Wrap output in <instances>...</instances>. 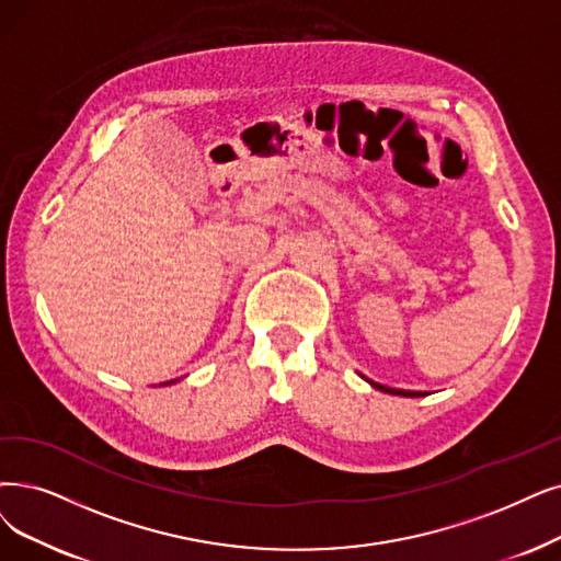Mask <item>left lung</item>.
<instances>
[{
    "instance_id": "8db88e82",
    "label": "left lung",
    "mask_w": 561,
    "mask_h": 561,
    "mask_svg": "<svg viewBox=\"0 0 561 561\" xmlns=\"http://www.w3.org/2000/svg\"><path fill=\"white\" fill-rule=\"evenodd\" d=\"M362 377H364V375H362ZM366 382H368L370 387H375L377 391H385V393H391V396H408V398L428 396V393H423V391H405V389H391V387H385V385H377V382H373V379H368V377H366Z\"/></svg>"
}]
</instances>
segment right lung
Here are the masks:
<instances>
[{
	"mask_svg": "<svg viewBox=\"0 0 561 561\" xmlns=\"http://www.w3.org/2000/svg\"><path fill=\"white\" fill-rule=\"evenodd\" d=\"M174 382H176V379H170V382H163L161 387H168V385H174Z\"/></svg>",
	"mask_w": 561,
	"mask_h": 561,
	"instance_id": "right-lung-1",
	"label": "right lung"
}]
</instances>
